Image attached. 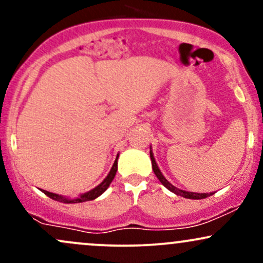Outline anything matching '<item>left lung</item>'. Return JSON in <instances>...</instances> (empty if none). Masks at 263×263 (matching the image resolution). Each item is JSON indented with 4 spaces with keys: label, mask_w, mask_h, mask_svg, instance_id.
<instances>
[{
    "label": "left lung",
    "mask_w": 263,
    "mask_h": 263,
    "mask_svg": "<svg viewBox=\"0 0 263 263\" xmlns=\"http://www.w3.org/2000/svg\"><path fill=\"white\" fill-rule=\"evenodd\" d=\"M149 155H151V161H152V170H153V172H155V174L157 176V178H158L159 179V182H161L163 185L165 186V188L167 189H170L171 192H173L174 194H177V195H180V197H183V198H186V199H204V198H208V197H210V195H213L214 193H193V192H185V190H182V189H178V188H176V186L174 185H172V184L168 182L167 179H165L164 177H163V174L161 173V171H159V168H158V165H157V163H156V161H155V157H153V153H152V151H151L149 152Z\"/></svg>",
    "instance_id": "left-lung-1"
}]
</instances>
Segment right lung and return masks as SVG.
<instances>
[{
    "label": "right lung",
    "instance_id": "obj_1",
    "mask_svg": "<svg viewBox=\"0 0 263 263\" xmlns=\"http://www.w3.org/2000/svg\"><path fill=\"white\" fill-rule=\"evenodd\" d=\"M116 172H117V158H116V161H115L112 168H111L110 173H108V176L105 178L104 180H102V183L99 184L96 188L90 190V192L85 193V194H81L80 197L77 198V199H68L65 197H62V195H58V194H54V193L47 192V190H43V193L45 195H48L49 198H52L53 200L60 201V203H65V204H75V203H83V201L93 200V199L100 197L102 193H104L105 190L108 188V185H110L111 182H112V179L115 178V176H116Z\"/></svg>",
    "mask_w": 263,
    "mask_h": 263
}]
</instances>
